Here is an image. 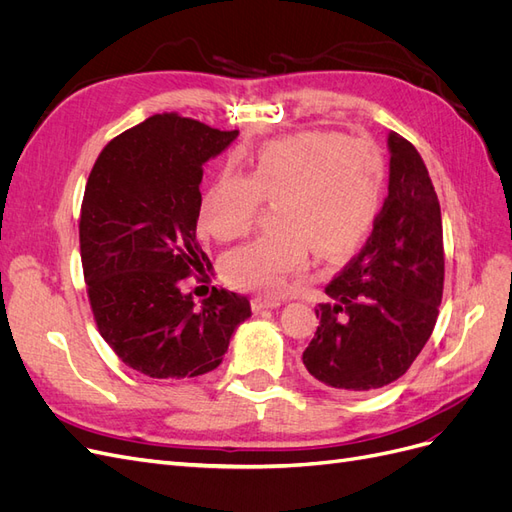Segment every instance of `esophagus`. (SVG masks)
Wrapping results in <instances>:
<instances>
[{
    "mask_svg": "<svg viewBox=\"0 0 512 512\" xmlns=\"http://www.w3.org/2000/svg\"><path fill=\"white\" fill-rule=\"evenodd\" d=\"M280 305H282L280 299H262V297H256V299L252 301L254 312H262V309H275V307H280Z\"/></svg>",
    "mask_w": 512,
    "mask_h": 512,
    "instance_id": "obj_1",
    "label": "esophagus"
}]
</instances>
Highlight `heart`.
<instances>
[{
	"instance_id": "b5f03b06",
	"label": "heart",
	"mask_w": 512,
	"mask_h": 512,
	"mask_svg": "<svg viewBox=\"0 0 512 512\" xmlns=\"http://www.w3.org/2000/svg\"><path fill=\"white\" fill-rule=\"evenodd\" d=\"M382 190V156L365 138L335 132H299L262 147L250 177L222 173L200 200L205 235L232 241L252 228L262 200L277 224L232 250L228 280L265 297H280L292 275L309 265L312 245L322 256L344 254L363 239L376 218Z\"/></svg>"
}]
</instances>
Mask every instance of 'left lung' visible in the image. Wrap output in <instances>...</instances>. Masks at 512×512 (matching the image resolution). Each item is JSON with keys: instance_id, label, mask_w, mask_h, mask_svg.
I'll list each match as a JSON object with an SVG mask.
<instances>
[{"instance_id": "obj_1", "label": "left lung", "mask_w": 512, "mask_h": 512, "mask_svg": "<svg viewBox=\"0 0 512 512\" xmlns=\"http://www.w3.org/2000/svg\"><path fill=\"white\" fill-rule=\"evenodd\" d=\"M389 196L363 250L324 288L303 365L331 389L365 393L401 378L436 327L444 290L440 200L416 147L389 134Z\"/></svg>"}]
</instances>
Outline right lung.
I'll use <instances>...</instances> for the list:
<instances>
[{"label":"right lung","instance_id":"add662e5","mask_svg":"<svg viewBox=\"0 0 512 512\" xmlns=\"http://www.w3.org/2000/svg\"><path fill=\"white\" fill-rule=\"evenodd\" d=\"M239 130L162 113L121 132L91 168L79 241L87 297L104 342L149 378H194L215 369L247 297L211 288L200 305L181 286L207 280L196 239L203 164Z\"/></svg>","mask_w":512,"mask_h":512}]
</instances>
